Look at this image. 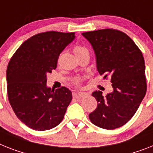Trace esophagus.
<instances>
[{"label":"esophagus","mask_w":153,"mask_h":153,"mask_svg":"<svg viewBox=\"0 0 153 153\" xmlns=\"http://www.w3.org/2000/svg\"><path fill=\"white\" fill-rule=\"evenodd\" d=\"M86 93H84V92H80V91H78V92H74V97H84L86 95Z\"/></svg>","instance_id":"34e87169"}]
</instances>
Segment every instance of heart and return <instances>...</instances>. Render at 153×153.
Segmentation results:
<instances>
[{"label":"heart","instance_id":"heart-1","mask_svg":"<svg viewBox=\"0 0 153 153\" xmlns=\"http://www.w3.org/2000/svg\"><path fill=\"white\" fill-rule=\"evenodd\" d=\"M74 52L75 53L76 56H79V55H82V54H84V53H88V50L85 47L77 44V45H74ZM80 81H81L80 78H76V79H74V83L75 84H76V85H78V84H79Z\"/></svg>","mask_w":153,"mask_h":153}]
</instances>
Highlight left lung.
Masks as SVG:
<instances>
[{"label": "left lung", "mask_w": 153, "mask_h": 153, "mask_svg": "<svg viewBox=\"0 0 153 153\" xmlns=\"http://www.w3.org/2000/svg\"><path fill=\"white\" fill-rule=\"evenodd\" d=\"M96 55L97 69L104 79L110 77L113 91L102 95L94 91L98 102L89 114L93 124L106 130L122 127L133 117L147 90L146 65L142 51L122 31L103 29L83 33Z\"/></svg>", "instance_id": "1"}]
</instances>
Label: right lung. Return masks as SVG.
<instances>
[{
  "mask_svg": "<svg viewBox=\"0 0 153 153\" xmlns=\"http://www.w3.org/2000/svg\"><path fill=\"white\" fill-rule=\"evenodd\" d=\"M75 33L47 31L24 41L7 68L8 101L16 117L30 128L44 131L61 123L72 100L65 87L47 88V74L57 67L60 53Z\"/></svg>",
  "mask_w": 153,
  "mask_h": 153,
  "instance_id": "right-lung-1",
  "label": "right lung"
}]
</instances>
